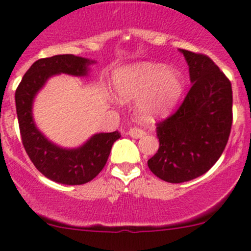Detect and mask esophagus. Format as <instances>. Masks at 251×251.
Masks as SVG:
<instances>
[{"label":"esophagus","mask_w":251,"mask_h":251,"mask_svg":"<svg viewBox=\"0 0 251 251\" xmlns=\"http://www.w3.org/2000/svg\"><path fill=\"white\" fill-rule=\"evenodd\" d=\"M128 134H130L132 138H141L144 134V130L141 126H134V127H131L130 130H128Z\"/></svg>","instance_id":"obj_1"}]
</instances>
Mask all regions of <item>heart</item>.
<instances>
[{"label": "heart", "instance_id": "b5f03b06", "mask_svg": "<svg viewBox=\"0 0 251 251\" xmlns=\"http://www.w3.org/2000/svg\"><path fill=\"white\" fill-rule=\"evenodd\" d=\"M114 85L124 100L141 99L142 117L154 119L168 114L183 92V79L163 65L143 62L120 70Z\"/></svg>", "mask_w": 251, "mask_h": 251}]
</instances>
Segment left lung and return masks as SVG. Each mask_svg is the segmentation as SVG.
Wrapping results in <instances>:
<instances>
[{"instance_id":"8db88e82","label":"left lung","mask_w":251,"mask_h":251,"mask_svg":"<svg viewBox=\"0 0 251 251\" xmlns=\"http://www.w3.org/2000/svg\"><path fill=\"white\" fill-rule=\"evenodd\" d=\"M192 85L178 109L157 123L160 147L148 167L162 180H192L213 167L227 144L232 126L230 79L209 56L181 49Z\"/></svg>"}]
</instances>
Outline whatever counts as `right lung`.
<instances>
[{
  "label": "right lung",
  "instance_id": "obj_1",
  "mask_svg": "<svg viewBox=\"0 0 251 251\" xmlns=\"http://www.w3.org/2000/svg\"><path fill=\"white\" fill-rule=\"evenodd\" d=\"M89 63V60L71 54L39 59L28 68L15 90L21 142L26 154L44 176L66 185H81L101 172L120 133H97L78 149H62L50 143L36 128L32 101L49 77L57 73L85 75Z\"/></svg>",
  "mask_w": 251,
  "mask_h": 251
}]
</instances>
